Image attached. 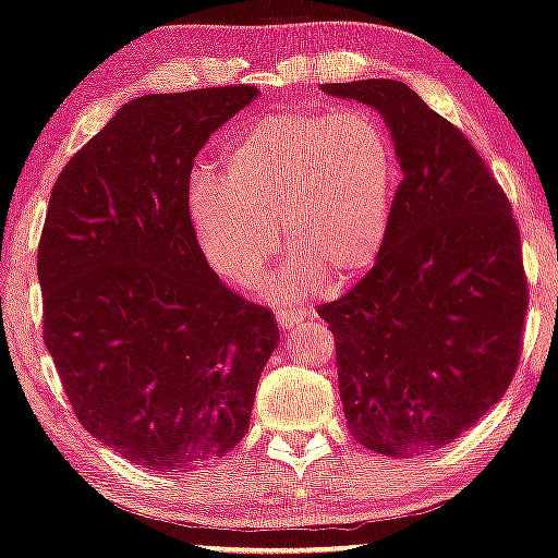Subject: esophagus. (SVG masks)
I'll list each match as a JSON object with an SVG mask.
<instances>
[{
  "mask_svg": "<svg viewBox=\"0 0 558 558\" xmlns=\"http://www.w3.org/2000/svg\"><path fill=\"white\" fill-rule=\"evenodd\" d=\"M307 318V313L302 307H279L277 311V320L281 328H292L294 323H302Z\"/></svg>",
  "mask_w": 558,
  "mask_h": 558,
  "instance_id": "esophagus-1",
  "label": "esophagus"
}]
</instances>
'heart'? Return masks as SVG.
<instances>
[{"instance_id":"1","label":"heart","mask_w":558,"mask_h":558,"mask_svg":"<svg viewBox=\"0 0 558 558\" xmlns=\"http://www.w3.org/2000/svg\"><path fill=\"white\" fill-rule=\"evenodd\" d=\"M396 194L388 134L364 108L260 116L222 157V175L198 173L189 215L204 258L225 281L253 287L279 251L294 260L281 290L360 277L383 253Z\"/></svg>"}]
</instances>
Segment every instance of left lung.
<instances>
[{
  "instance_id": "1",
  "label": "left lung",
  "mask_w": 558,
  "mask_h": 558,
  "mask_svg": "<svg viewBox=\"0 0 558 558\" xmlns=\"http://www.w3.org/2000/svg\"><path fill=\"white\" fill-rule=\"evenodd\" d=\"M383 113L403 181L367 277L318 307L356 442L409 458L452 442L510 388L527 279L510 198L469 136L409 85H323Z\"/></svg>"
}]
</instances>
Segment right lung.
Segmentation results:
<instances>
[{
	"label": "right lung",
	"mask_w": 558,
	"mask_h": 558,
	"mask_svg": "<svg viewBox=\"0 0 558 558\" xmlns=\"http://www.w3.org/2000/svg\"><path fill=\"white\" fill-rule=\"evenodd\" d=\"M253 85L144 95L53 183L38 243L44 341L80 424L149 471L245 437L274 313L206 264L189 215L196 155Z\"/></svg>",
	"instance_id": "obj_1"
}]
</instances>
